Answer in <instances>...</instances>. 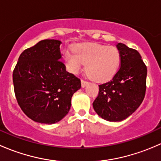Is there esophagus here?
<instances>
[{
  "instance_id": "esophagus-1",
  "label": "esophagus",
  "mask_w": 161,
  "mask_h": 161,
  "mask_svg": "<svg viewBox=\"0 0 161 161\" xmlns=\"http://www.w3.org/2000/svg\"><path fill=\"white\" fill-rule=\"evenodd\" d=\"M88 83H89V82H87V81L83 80V79H82V80H81V84H82V88H84V87H85L86 86L88 85Z\"/></svg>"
}]
</instances>
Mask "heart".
Segmentation results:
<instances>
[{"label":"heart","mask_w":161,"mask_h":161,"mask_svg":"<svg viewBox=\"0 0 161 161\" xmlns=\"http://www.w3.org/2000/svg\"><path fill=\"white\" fill-rule=\"evenodd\" d=\"M64 60L69 72L77 74L86 64L89 76L95 82H105L118 72L121 53L114 46L97 43H78L73 47V50H66Z\"/></svg>","instance_id":"obj_1"}]
</instances>
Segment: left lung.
<instances>
[{
    "instance_id": "left-lung-1",
    "label": "left lung",
    "mask_w": 161,
    "mask_h": 161,
    "mask_svg": "<svg viewBox=\"0 0 161 161\" xmlns=\"http://www.w3.org/2000/svg\"><path fill=\"white\" fill-rule=\"evenodd\" d=\"M121 67L113 79L99 86L92 103L94 111L104 120L121 121L137 110L147 89V69L136 50L118 43Z\"/></svg>"
}]
</instances>
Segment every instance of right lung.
<instances>
[{
  "instance_id": "obj_1",
  "label": "right lung",
  "mask_w": 161,
  "mask_h": 161,
  "mask_svg": "<svg viewBox=\"0 0 161 161\" xmlns=\"http://www.w3.org/2000/svg\"><path fill=\"white\" fill-rule=\"evenodd\" d=\"M57 40H43L20 54L13 71L16 100L36 122L53 124L69 113L79 78L66 71Z\"/></svg>"
}]
</instances>
